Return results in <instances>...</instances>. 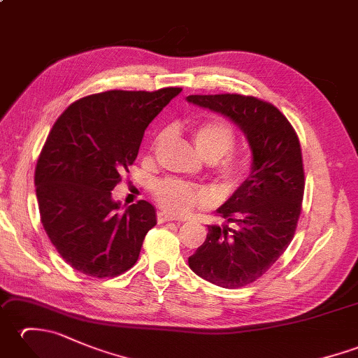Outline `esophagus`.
<instances>
[{
  "label": "esophagus",
  "instance_id": "esophagus-1",
  "mask_svg": "<svg viewBox=\"0 0 358 358\" xmlns=\"http://www.w3.org/2000/svg\"><path fill=\"white\" fill-rule=\"evenodd\" d=\"M157 220H158V223H167V222H173L175 217H172L171 214H166V212L162 210L157 214Z\"/></svg>",
  "mask_w": 358,
  "mask_h": 358
}]
</instances>
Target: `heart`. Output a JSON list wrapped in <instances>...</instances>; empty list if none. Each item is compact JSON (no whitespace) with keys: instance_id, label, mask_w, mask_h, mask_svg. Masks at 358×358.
<instances>
[{"instance_id":"1","label":"heart","mask_w":358,"mask_h":358,"mask_svg":"<svg viewBox=\"0 0 358 358\" xmlns=\"http://www.w3.org/2000/svg\"><path fill=\"white\" fill-rule=\"evenodd\" d=\"M192 138L199 154L208 163H217L232 150L235 144V134L232 127L223 120H206L196 124L192 131ZM163 135H159L155 144H159ZM245 163L238 158L229 157L220 164V177L227 185L238 183L245 173ZM154 195L162 208L172 214H186L196 206L209 203V194L203 187L183 183L177 180H162L154 186Z\"/></svg>"}]
</instances>
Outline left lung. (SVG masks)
<instances>
[{"mask_svg": "<svg viewBox=\"0 0 358 358\" xmlns=\"http://www.w3.org/2000/svg\"><path fill=\"white\" fill-rule=\"evenodd\" d=\"M186 100L237 124L252 155L248 178L217 209L226 223L208 226L206 240L187 260L203 280L237 289L262 277L294 237L305 192L300 141L283 113L258 98L223 94Z\"/></svg>", "mask_w": 358, "mask_h": 358, "instance_id": "1", "label": "left lung"}]
</instances>
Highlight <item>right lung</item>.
<instances>
[{
    "mask_svg": "<svg viewBox=\"0 0 358 358\" xmlns=\"http://www.w3.org/2000/svg\"><path fill=\"white\" fill-rule=\"evenodd\" d=\"M180 92L108 90L75 101L53 124L36 163V200L45 234L73 269L106 278L138 260L155 208L141 200L121 214L112 191L150 121Z\"/></svg>",
    "mask_w": 358,
    "mask_h": 358,
    "instance_id": "1",
    "label": "right lung"
}]
</instances>
